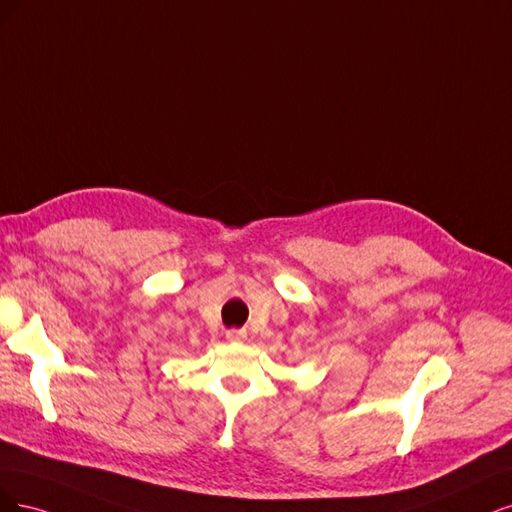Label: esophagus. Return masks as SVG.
<instances>
[{
  "instance_id": "esophagus-1",
  "label": "esophagus",
  "mask_w": 512,
  "mask_h": 512,
  "mask_svg": "<svg viewBox=\"0 0 512 512\" xmlns=\"http://www.w3.org/2000/svg\"><path fill=\"white\" fill-rule=\"evenodd\" d=\"M225 338L229 342H242V340H246V332H242V329H229V332L225 334Z\"/></svg>"
}]
</instances>
